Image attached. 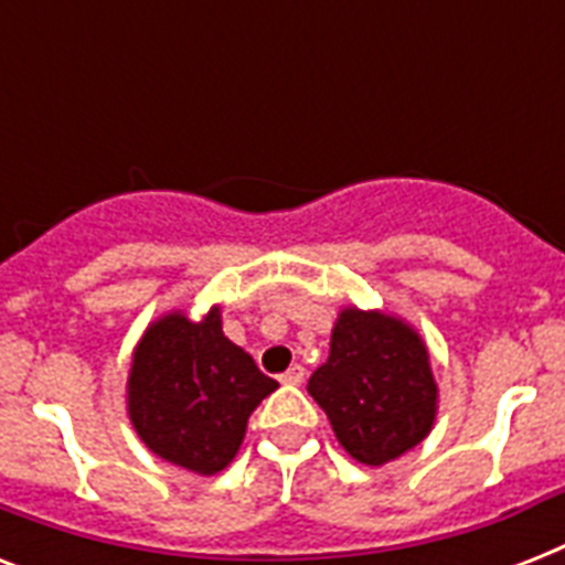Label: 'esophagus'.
Listing matches in <instances>:
<instances>
[{"label": "esophagus", "mask_w": 565, "mask_h": 565, "mask_svg": "<svg viewBox=\"0 0 565 565\" xmlns=\"http://www.w3.org/2000/svg\"><path fill=\"white\" fill-rule=\"evenodd\" d=\"M305 375H308V372H305V366H299V363H296V366H290V370L284 372L281 381H284V384L299 386V384H305Z\"/></svg>", "instance_id": "obj_1"}]
</instances>
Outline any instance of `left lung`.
<instances>
[{
    "instance_id": "8db88e82",
    "label": "left lung",
    "mask_w": 565,
    "mask_h": 565,
    "mask_svg": "<svg viewBox=\"0 0 565 565\" xmlns=\"http://www.w3.org/2000/svg\"><path fill=\"white\" fill-rule=\"evenodd\" d=\"M340 446L366 466L395 460L430 434L437 381L428 349L402 319L345 308L331 354L308 381Z\"/></svg>"
}]
</instances>
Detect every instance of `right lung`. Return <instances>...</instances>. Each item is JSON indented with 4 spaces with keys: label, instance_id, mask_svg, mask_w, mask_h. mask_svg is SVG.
I'll use <instances>...</instances> for the list:
<instances>
[{
    "label": "right lung",
    "instance_id": "obj_1",
    "mask_svg": "<svg viewBox=\"0 0 565 565\" xmlns=\"http://www.w3.org/2000/svg\"><path fill=\"white\" fill-rule=\"evenodd\" d=\"M278 381L222 334L220 308L202 322L167 313L146 328L128 372V416L149 451L190 472L234 460L248 416Z\"/></svg>",
    "mask_w": 565,
    "mask_h": 565
}]
</instances>
